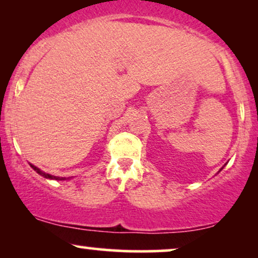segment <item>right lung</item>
<instances>
[{
	"mask_svg": "<svg viewBox=\"0 0 258 258\" xmlns=\"http://www.w3.org/2000/svg\"><path fill=\"white\" fill-rule=\"evenodd\" d=\"M30 167L34 169L35 171L37 172V174H40V175H42V176H44L45 178H50V179H57V181H64L66 179V177H58V176H52V175H49V174H45V172H43V171H41L40 169L38 168H36L35 167V165H33V164H30Z\"/></svg>",
	"mask_w": 258,
	"mask_h": 258,
	"instance_id": "add662e5",
	"label": "right lung"
}]
</instances>
